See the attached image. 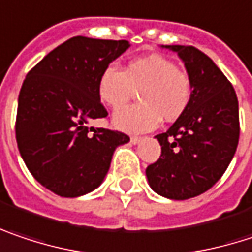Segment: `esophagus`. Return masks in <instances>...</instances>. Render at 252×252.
I'll return each instance as SVG.
<instances>
[{
  "label": "esophagus",
  "instance_id": "1",
  "mask_svg": "<svg viewBox=\"0 0 252 252\" xmlns=\"http://www.w3.org/2000/svg\"><path fill=\"white\" fill-rule=\"evenodd\" d=\"M140 141H141V137H135V135L131 137V143H132V144H138Z\"/></svg>",
  "mask_w": 252,
  "mask_h": 252
}]
</instances>
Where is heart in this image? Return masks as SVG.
I'll list each match as a JSON object with an SVG mask.
<instances>
[{"mask_svg": "<svg viewBox=\"0 0 252 252\" xmlns=\"http://www.w3.org/2000/svg\"><path fill=\"white\" fill-rule=\"evenodd\" d=\"M135 92L140 103L115 112L114 124L126 132H144L158 126L161 118L176 121L188 109L193 95L190 76L164 56L132 59L126 69L109 64L98 80V95L105 105L118 109Z\"/></svg>", "mask_w": 252, "mask_h": 252, "instance_id": "1", "label": "heart"}]
</instances>
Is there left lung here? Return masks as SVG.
I'll use <instances>...</instances> for the list:
<instances>
[{"mask_svg": "<svg viewBox=\"0 0 252 252\" xmlns=\"http://www.w3.org/2000/svg\"><path fill=\"white\" fill-rule=\"evenodd\" d=\"M177 52L192 79L193 95L185 114L156 135L160 158L146 169L156 193L185 200L209 190L228 169L240 140L238 98L234 86L193 46H166Z\"/></svg>", "mask_w": 252, "mask_h": 252, "instance_id": "8db88e82", "label": "left lung"}]
</instances>
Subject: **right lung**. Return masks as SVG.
I'll return each mask as SVG.
<instances>
[{
	"mask_svg": "<svg viewBox=\"0 0 252 252\" xmlns=\"http://www.w3.org/2000/svg\"><path fill=\"white\" fill-rule=\"evenodd\" d=\"M129 47L126 40L76 35L41 59L23 82L15 118L20 154L35 180L63 197L92 192L129 137L89 128L108 115L98 95L102 70Z\"/></svg>",
	"mask_w": 252,
	"mask_h": 252,
	"instance_id": "1",
	"label": "right lung"
}]
</instances>
